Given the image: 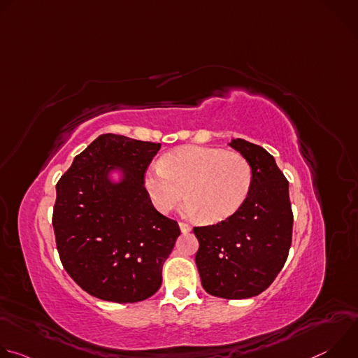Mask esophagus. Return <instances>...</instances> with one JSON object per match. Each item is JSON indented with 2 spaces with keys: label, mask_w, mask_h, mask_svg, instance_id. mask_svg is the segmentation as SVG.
<instances>
[{
  "label": "esophagus",
  "mask_w": 358,
  "mask_h": 358,
  "mask_svg": "<svg viewBox=\"0 0 358 358\" xmlns=\"http://www.w3.org/2000/svg\"><path fill=\"white\" fill-rule=\"evenodd\" d=\"M178 225H180V229H181L182 234H187V232L191 231V227H189L187 222H180Z\"/></svg>",
  "instance_id": "34e87169"
}]
</instances>
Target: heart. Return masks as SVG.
Wrapping results in <instances>:
<instances>
[{
    "label": "heart",
    "mask_w": 358,
    "mask_h": 358,
    "mask_svg": "<svg viewBox=\"0 0 358 358\" xmlns=\"http://www.w3.org/2000/svg\"><path fill=\"white\" fill-rule=\"evenodd\" d=\"M252 182V166L239 152L199 145L166 152L160 164L150 166L143 176V187L159 213L173 211L185 194L184 213L207 222L232 217L248 199Z\"/></svg>",
    "instance_id": "b5f03b06"
}]
</instances>
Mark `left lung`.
<instances>
[{"label":"left lung","mask_w":358,"mask_h":358,"mask_svg":"<svg viewBox=\"0 0 358 358\" xmlns=\"http://www.w3.org/2000/svg\"><path fill=\"white\" fill-rule=\"evenodd\" d=\"M229 145L250 163L252 189L229 218L194 227L195 264L202 287L222 299H248L266 290L282 271L292 245L289 182L269 152L234 138Z\"/></svg>","instance_id":"1"}]
</instances>
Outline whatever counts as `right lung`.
Returning <instances> with one entry per match:
<instances>
[{
    "instance_id": "right-lung-1",
    "label": "right lung",
    "mask_w": 358,
    "mask_h": 358,
    "mask_svg": "<svg viewBox=\"0 0 358 358\" xmlns=\"http://www.w3.org/2000/svg\"><path fill=\"white\" fill-rule=\"evenodd\" d=\"M160 143L101 134L78 155L57 184L52 225L61 262L89 294L115 303L148 299L181 234L152 206L143 176ZM119 166L124 180L112 183Z\"/></svg>"
}]
</instances>
